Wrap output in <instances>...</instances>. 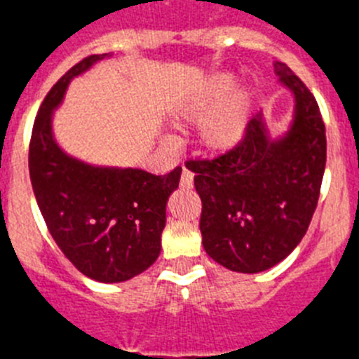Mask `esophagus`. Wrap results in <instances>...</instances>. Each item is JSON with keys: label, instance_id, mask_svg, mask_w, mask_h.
<instances>
[{"label": "esophagus", "instance_id": "1", "mask_svg": "<svg viewBox=\"0 0 359 359\" xmlns=\"http://www.w3.org/2000/svg\"><path fill=\"white\" fill-rule=\"evenodd\" d=\"M180 185H182L183 189H192V185H194V174L190 172L189 169H183L182 180H180Z\"/></svg>", "mask_w": 359, "mask_h": 359}]
</instances>
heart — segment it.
Returning a JSON list of instances; mask_svg holds the SVG:
<instances>
[{
    "label": "heart",
    "instance_id": "obj_1",
    "mask_svg": "<svg viewBox=\"0 0 359 359\" xmlns=\"http://www.w3.org/2000/svg\"><path fill=\"white\" fill-rule=\"evenodd\" d=\"M233 84L236 79L230 73H215L196 88L176 111L180 123H198L203 120L199 126L198 140L201 149L212 154H221L236 147L248 129L252 107L248 91H236L223 104L217 105L230 93Z\"/></svg>",
    "mask_w": 359,
    "mask_h": 359
}]
</instances>
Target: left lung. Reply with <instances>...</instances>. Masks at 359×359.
Instances as JSON below:
<instances>
[{"label": "left lung", "instance_id": "obj_1", "mask_svg": "<svg viewBox=\"0 0 359 359\" xmlns=\"http://www.w3.org/2000/svg\"><path fill=\"white\" fill-rule=\"evenodd\" d=\"M282 86L294 97L291 128L271 140L262 113L243 140L214 160H190L201 198L205 252L224 268L259 273L284 261L306 236L322 187L327 140L315 97L284 62Z\"/></svg>", "mask_w": 359, "mask_h": 359}]
</instances>
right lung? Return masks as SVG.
<instances>
[{"instance_id":"right-lung-1","label":"right lung","mask_w":359,"mask_h":359,"mask_svg":"<svg viewBox=\"0 0 359 359\" xmlns=\"http://www.w3.org/2000/svg\"><path fill=\"white\" fill-rule=\"evenodd\" d=\"M107 53L69 68L44 97L28 151L32 189L53 241L86 277L123 282L140 275L161 250L167 199L182 167L156 176L140 169L93 167L68 156L52 135V113L69 81Z\"/></svg>"}]
</instances>
